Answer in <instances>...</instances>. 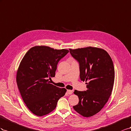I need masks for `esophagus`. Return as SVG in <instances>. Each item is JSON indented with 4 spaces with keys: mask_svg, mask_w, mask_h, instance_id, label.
I'll list each match as a JSON object with an SVG mask.
<instances>
[{
    "mask_svg": "<svg viewBox=\"0 0 131 131\" xmlns=\"http://www.w3.org/2000/svg\"><path fill=\"white\" fill-rule=\"evenodd\" d=\"M72 93H73V91L71 90H67V93H68V94H71Z\"/></svg>",
    "mask_w": 131,
    "mask_h": 131,
    "instance_id": "obj_1",
    "label": "esophagus"
}]
</instances>
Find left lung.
I'll list each match as a JSON object with an SVG mask.
<instances>
[{
	"instance_id": "8db88e82",
	"label": "left lung",
	"mask_w": 131,
	"mask_h": 131,
	"mask_svg": "<svg viewBox=\"0 0 131 131\" xmlns=\"http://www.w3.org/2000/svg\"><path fill=\"white\" fill-rule=\"evenodd\" d=\"M80 63L81 81L88 82L86 91L75 90L79 102L74 110L85 117L92 116L102 110L113 91L115 70L109 54L103 49L88 47L69 49Z\"/></svg>"
}]
</instances>
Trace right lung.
I'll return each instance as SVG.
<instances>
[{"mask_svg": "<svg viewBox=\"0 0 131 131\" xmlns=\"http://www.w3.org/2000/svg\"><path fill=\"white\" fill-rule=\"evenodd\" d=\"M69 52L68 49L38 46L31 48L22 58L16 82L26 105L35 115L42 116L49 114L65 94V88L50 83L48 78L55 77L58 62Z\"/></svg>", "mask_w": 131, "mask_h": 131, "instance_id": "right-lung-1", "label": "right lung"}]
</instances>
